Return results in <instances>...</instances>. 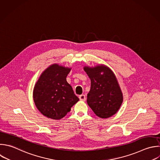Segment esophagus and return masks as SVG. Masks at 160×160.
<instances>
[{"label": "esophagus", "mask_w": 160, "mask_h": 160, "mask_svg": "<svg viewBox=\"0 0 160 160\" xmlns=\"http://www.w3.org/2000/svg\"><path fill=\"white\" fill-rule=\"evenodd\" d=\"M79 98L80 100L82 101H84L86 100V96L84 94H81L79 96Z\"/></svg>", "instance_id": "1"}]
</instances>
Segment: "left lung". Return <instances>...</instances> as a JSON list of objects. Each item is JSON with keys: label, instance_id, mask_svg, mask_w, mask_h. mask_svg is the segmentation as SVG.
I'll list each match as a JSON object with an SVG mask.
<instances>
[{"label": "left lung", "instance_id": "obj_1", "mask_svg": "<svg viewBox=\"0 0 160 160\" xmlns=\"http://www.w3.org/2000/svg\"><path fill=\"white\" fill-rule=\"evenodd\" d=\"M91 79L87 102L99 118H107L116 114L122 102V94L115 75L107 66L84 67ZM102 72L103 74L100 73Z\"/></svg>", "mask_w": 160, "mask_h": 160}]
</instances>
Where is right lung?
<instances>
[{
    "label": "right lung",
    "mask_w": 160,
    "mask_h": 160,
    "mask_svg": "<svg viewBox=\"0 0 160 160\" xmlns=\"http://www.w3.org/2000/svg\"><path fill=\"white\" fill-rule=\"evenodd\" d=\"M70 70L53 64L43 72L35 85L33 92L35 104L49 118H62L79 101L71 86L66 81Z\"/></svg>",
    "instance_id": "right-lung-1"
}]
</instances>
